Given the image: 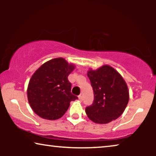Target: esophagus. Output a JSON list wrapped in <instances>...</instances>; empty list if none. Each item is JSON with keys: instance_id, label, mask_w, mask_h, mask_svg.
<instances>
[{"instance_id": "1", "label": "esophagus", "mask_w": 156, "mask_h": 156, "mask_svg": "<svg viewBox=\"0 0 156 156\" xmlns=\"http://www.w3.org/2000/svg\"><path fill=\"white\" fill-rule=\"evenodd\" d=\"M78 98H79V99L80 100V101H81V100H82V95H80V96H79Z\"/></svg>"}]
</instances>
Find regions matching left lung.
Wrapping results in <instances>:
<instances>
[{
    "mask_svg": "<svg viewBox=\"0 0 156 156\" xmlns=\"http://www.w3.org/2000/svg\"><path fill=\"white\" fill-rule=\"evenodd\" d=\"M94 91V101L85 112L96 123H107L119 118L126 107L129 94L126 83L116 70L104 65L87 72Z\"/></svg>",
    "mask_w": 156,
    "mask_h": 156,
    "instance_id": "1",
    "label": "left lung"
}]
</instances>
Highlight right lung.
<instances>
[{
	"label": "right lung",
	"mask_w": 156,
	"mask_h": 156,
	"mask_svg": "<svg viewBox=\"0 0 156 156\" xmlns=\"http://www.w3.org/2000/svg\"><path fill=\"white\" fill-rule=\"evenodd\" d=\"M74 69L65 59L55 58L44 63L32 76L27 99L34 112L41 118L56 120L67 112L69 103L78 97L71 93L68 76Z\"/></svg>",
	"instance_id": "obj_1"
}]
</instances>
